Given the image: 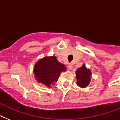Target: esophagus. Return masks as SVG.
<instances>
[{
	"label": "esophagus",
	"mask_w": 120,
	"mask_h": 120,
	"mask_svg": "<svg viewBox=\"0 0 120 120\" xmlns=\"http://www.w3.org/2000/svg\"><path fill=\"white\" fill-rule=\"evenodd\" d=\"M72 67H73L72 64H71V63H69L68 65V68L69 70H71V69H72Z\"/></svg>",
	"instance_id": "34e87169"
}]
</instances>
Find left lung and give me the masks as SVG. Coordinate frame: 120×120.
<instances>
[{
  "label": "left lung",
  "mask_w": 120,
  "mask_h": 120,
  "mask_svg": "<svg viewBox=\"0 0 120 120\" xmlns=\"http://www.w3.org/2000/svg\"><path fill=\"white\" fill-rule=\"evenodd\" d=\"M77 85L80 87L85 88L87 87L90 82L91 71L87 69L85 64H83L82 67L79 68L76 71Z\"/></svg>",
  "instance_id": "obj_1"
}]
</instances>
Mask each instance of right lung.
<instances>
[{
    "label": "right lung",
    "mask_w": 120,
    "mask_h": 120,
    "mask_svg": "<svg viewBox=\"0 0 120 120\" xmlns=\"http://www.w3.org/2000/svg\"><path fill=\"white\" fill-rule=\"evenodd\" d=\"M66 70V66L60 63L56 57L51 56L44 57L35 63L34 74L38 83L50 87L57 82L60 73Z\"/></svg>",
    "instance_id": "right-lung-1"
}]
</instances>
